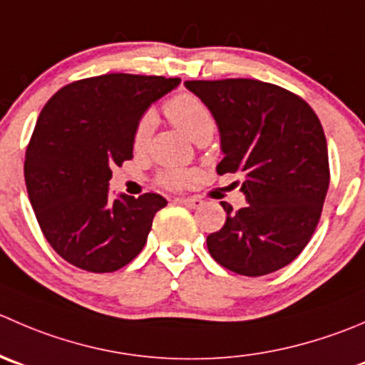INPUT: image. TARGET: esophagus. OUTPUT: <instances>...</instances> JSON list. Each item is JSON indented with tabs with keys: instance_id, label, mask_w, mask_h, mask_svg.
Instances as JSON below:
<instances>
[{
	"instance_id": "1",
	"label": "esophagus",
	"mask_w": 365,
	"mask_h": 365,
	"mask_svg": "<svg viewBox=\"0 0 365 365\" xmlns=\"http://www.w3.org/2000/svg\"><path fill=\"white\" fill-rule=\"evenodd\" d=\"M176 201L182 205H187V207H190V208H197L203 205V201H201L200 197H178Z\"/></svg>"
}]
</instances>
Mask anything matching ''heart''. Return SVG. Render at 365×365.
Instances as JSON below:
<instances>
[{
  "instance_id": "obj_1",
  "label": "heart",
  "mask_w": 365,
  "mask_h": 365,
  "mask_svg": "<svg viewBox=\"0 0 365 365\" xmlns=\"http://www.w3.org/2000/svg\"><path fill=\"white\" fill-rule=\"evenodd\" d=\"M164 112L169 121L178 126L196 144L203 143V140H210L212 135L215 133V128H217V123H215L210 107L190 93H180L176 96L169 98L164 105ZM153 130L155 114L153 112H144L139 121H137L135 130H133V148L137 151L146 150ZM194 176L196 175L189 169H164L157 175V183L165 187V189H182L187 183L192 182Z\"/></svg>"
}]
</instances>
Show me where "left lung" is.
I'll return each mask as SVG.
<instances>
[{"mask_svg":"<svg viewBox=\"0 0 365 365\" xmlns=\"http://www.w3.org/2000/svg\"><path fill=\"white\" fill-rule=\"evenodd\" d=\"M210 107L225 158L219 175L244 176L246 207L221 201L226 222L207 237L222 267L264 277L291 264L314 235L330 185L323 126L310 105L278 85L251 78L190 80Z\"/></svg>","mask_w":365,"mask_h":365,"instance_id":"8db88e82","label":"left lung"}]
</instances>
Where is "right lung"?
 Instances as JSON below:
<instances>
[{
	"instance_id": "add662e5",
	"label": "right lung",
	"mask_w": 365,
	"mask_h": 365,
	"mask_svg": "<svg viewBox=\"0 0 365 365\" xmlns=\"http://www.w3.org/2000/svg\"><path fill=\"white\" fill-rule=\"evenodd\" d=\"M180 78L112 73L62 87L44 105L24 157L35 217L53 250L91 272L125 267L143 251L168 201L108 190L112 168L133 157V130Z\"/></svg>"
}]
</instances>
